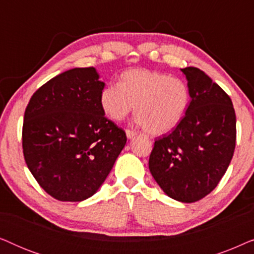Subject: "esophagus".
Here are the masks:
<instances>
[{
	"label": "esophagus",
	"mask_w": 254,
	"mask_h": 254,
	"mask_svg": "<svg viewBox=\"0 0 254 254\" xmlns=\"http://www.w3.org/2000/svg\"><path fill=\"white\" fill-rule=\"evenodd\" d=\"M126 135H127V137L129 138H133V137H135L137 135V133L136 131H134V130H130V129H126Z\"/></svg>",
	"instance_id": "obj_1"
}]
</instances>
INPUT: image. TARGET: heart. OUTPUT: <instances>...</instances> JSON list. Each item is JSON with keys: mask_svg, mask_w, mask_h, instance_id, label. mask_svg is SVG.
Returning a JSON list of instances; mask_svg holds the SVG:
<instances>
[{"mask_svg": "<svg viewBox=\"0 0 254 254\" xmlns=\"http://www.w3.org/2000/svg\"><path fill=\"white\" fill-rule=\"evenodd\" d=\"M100 106L114 121L123 120L134 106L136 123L151 135L175 129L185 117L190 102L187 83L165 72L143 68L129 69L119 84H110L100 92Z\"/></svg>", "mask_w": 254, "mask_h": 254, "instance_id": "b5f03b06", "label": "heart"}]
</instances>
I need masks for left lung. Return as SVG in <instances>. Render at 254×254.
<instances>
[{"instance_id":"1","label":"left lung","mask_w":254,"mask_h":254,"mask_svg":"<svg viewBox=\"0 0 254 254\" xmlns=\"http://www.w3.org/2000/svg\"><path fill=\"white\" fill-rule=\"evenodd\" d=\"M190 91L187 112L169 135L155 141L149 170L166 195L195 202L224 176L236 145V114L224 90L200 69H182Z\"/></svg>"}]
</instances>
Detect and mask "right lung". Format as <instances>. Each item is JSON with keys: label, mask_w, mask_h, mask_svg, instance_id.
I'll return each mask as SVG.
<instances>
[{"label": "right lung", "mask_w": 254, "mask_h": 254, "mask_svg": "<svg viewBox=\"0 0 254 254\" xmlns=\"http://www.w3.org/2000/svg\"><path fill=\"white\" fill-rule=\"evenodd\" d=\"M96 68H74L40 86L27 104L23 124L26 165L46 193L79 202L105 182L126 133L105 118Z\"/></svg>", "instance_id": "obj_1"}]
</instances>
